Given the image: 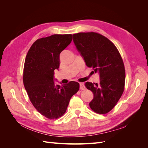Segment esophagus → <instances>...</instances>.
I'll use <instances>...</instances> for the list:
<instances>
[{
	"label": "esophagus",
	"mask_w": 148,
	"mask_h": 148,
	"mask_svg": "<svg viewBox=\"0 0 148 148\" xmlns=\"http://www.w3.org/2000/svg\"><path fill=\"white\" fill-rule=\"evenodd\" d=\"M79 89H81V90H84V89H85V87L84 86L83 83H79Z\"/></svg>",
	"instance_id": "esophagus-1"
}]
</instances>
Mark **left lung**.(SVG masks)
Masks as SVG:
<instances>
[{
  "label": "left lung",
  "instance_id": "8db88e82",
  "mask_svg": "<svg viewBox=\"0 0 148 148\" xmlns=\"http://www.w3.org/2000/svg\"><path fill=\"white\" fill-rule=\"evenodd\" d=\"M73 41L86 66L99 74V83L84 84L94 95L89 106L97 114L108 113L124 91L125 70L122 57L114 44L99 33L74 34Z\"/></svg>",
  "mask_w": 148,
  "mask_h": 148
}]
</instances>
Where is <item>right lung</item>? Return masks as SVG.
I'll list each match as a JSON object with an SVG mask.
<instances>
[{
	"instance_id": "right-lung-1",
	"label": "right lung",
	"mask_w": 148,
	"mask_h": 148,
	"mask_svg": "<svg viewBox=\"0 0 148 148\" xmlns=\"http://www.w3.org/2000/svg\"><path fill=\"white\" fill-rule=\"evenodd\" d=\"M71 34H53L36 40L26 55L23 84L29 99L39 112L49 119L62 117L79 84L70 82L57 84L54 70L59 69L60 53L71 42Z\"/></svg>"
}]
</instances>
